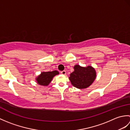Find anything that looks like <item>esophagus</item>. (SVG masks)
<instances>
[{
	"instance_id": "34e87169",
	"label": "esophagus",
	"mask_w": 130,
	"mask_h": 130,
	"mask_svg": "<svg viewBox=\"0 0 130 130\" xmlns=\"http://www.w3.org/2000/svg\"><path fill=\"white\" fill-rule=\"evenodd\" d=\"M61 73L62 75H66V74H67V73H66V71L65 70H63L62 71H61Z\"/></svg>"
}]
</instances>
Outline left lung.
Segmentation results:
<instances>
[{
  "label": "left lung",
  "mask_w": 130,
  "mask_h": 130,
  "mask_svg": "<svg viewBox=\"0 0 130 130\" xmlns=\"http://www.w3.org/2000/svg\"><path fill=\"white\" fill-rule=\"evenodd\" d=\"M74 71L70 74L69 80L74 87L79 89H84L92 84L96 77L94 69L90 66L86 68L78 65L74 67Z\"/></svg>",
  "instance_id": "obj_1"
}]
</instances>
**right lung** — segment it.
Masks as SVG:
<instances>
[{"instance_id": "1", "label": "right lung", "mask_w": 130, "mask_h": 130, "mask_svg": "<svg viewBox=\"0 0 130 130\" xmlns=\"http://www.w3.org/2000/svg\"><path fill=\"white\" fill-rule=\"evenodd\" d=\"M57 74H59V72L56 70L48 72H42L37 78V82L38 84L46 86L51 82L53 77Z\"/></svg>"}]
</instances>
